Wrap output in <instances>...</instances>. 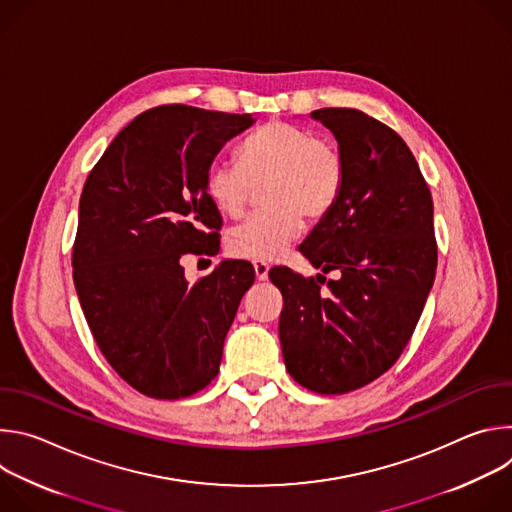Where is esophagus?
Instances as JSON below:
<instances>
[{
  "mask_svg": "<svg viewBox=\"0 0 512 512\" xmlns=\"http://www.w3.org/2000/svg\"><path fill=\"white\" fill-rule=\"evenodd\" d=\"M253 267H255V277H257L259 281L267 279V273H269V263H267V261L257 259V261H253Z\"/></svg>",
  "mask_w": 512,
  "mask_h": 512,
  "instance_id": "esophagus-1",
  "label": "esophagus"
}]
</instances>
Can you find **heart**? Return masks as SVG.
Wrapping results in <instances>:
<instances>
[{"instance_id": "b5f03b06", "label": "heart", "mask_w": 512, "mask_h": 512, "mask_svg": "<svg viewBox=\"0 0 512 512\" xmlns=\"http://www.w3.org/2000/svg\"><path fill=\"white\" fill-rule=\"evenodd\" d=\"M346 160L338 143L314 129L289 121H271L249 135L237 158H216L204 176L214 208L237 218L247 208L255 184L269 180L265 212L227 235V251L237 259H275L302 233V214L310 221L328 214L340 198Z\"/></svg>"}]
</instances>
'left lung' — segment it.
I'll return each instance as SVG.
<instances>
[{
  "label": "left lung",
  "instance_id": "8db88e82",
  "mask_svg": "<svg viewBox=\"0 0 512 512\" xmlns=\"http://www.w3.org/2000/svg\"><path fill=\"white\" fill-rule=\"evenodd\" d=\"M346 160L334 208L300 251L338 279L269 271L283 310L287 373L320 395H342L387 373L405 350L435 279L433 202L407 143L358 109H318ZM325 287L322 288L321 285Z\"/></svg>",
  "mask_w": 512,
  "mask_h": 512
}]
</instances>
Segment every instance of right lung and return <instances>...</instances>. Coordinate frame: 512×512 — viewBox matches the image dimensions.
I'll use <instances>...</instances> for the list:
<instances>
[{"label":"right lung","mask_w":512,"mask_h":512,"mask_svg":"<svg viewBox=\"0 0 512 512\" xmlns=\"http://www.w3.org/2000/svg\"><path fill=\"white\" fill-rule=\"evenodd\" d=\"M253 115L160 105L137 115L91 170L79 204L72 279L113 371L152 399L202 391L255 281L249 261H223L188 283V253L216 255L223 216L204 176Z\"/></svg>","instance_id":"1"}]
</instances>
